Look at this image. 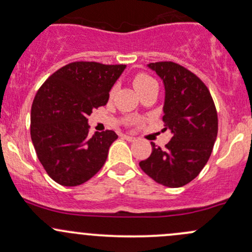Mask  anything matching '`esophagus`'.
Returning <instances> with one entry per match:
<instances>
[{"label": "esophagus", "mask_w": 252, "mask_h": 252, "mask_svg": "<svg viewBox=\"0 0 252 252\" xmlns=\"http://www.w3.org/2000/svg\"><path fill=\"white\" fill-rule=\"evenodd\" d=\"M123 138L128 141H135L136 140V138H134V136H130V135H123Z\"/></svg>", "instance_id": "esophagus-1"}]
</instances>
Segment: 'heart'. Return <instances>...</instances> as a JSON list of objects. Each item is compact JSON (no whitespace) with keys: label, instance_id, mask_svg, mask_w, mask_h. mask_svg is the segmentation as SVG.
Returning a JSON list of instances; mask_svg holds the SVG:
<instances>
[{"label":"heart","instance_id":"b5f03b06","mask_svg":"<svg viewBox=\"0 0 252 252\" xmlns=\"http://www.w3.org/2000/svg\"><path fill=\"white\" fill-rule=\"evenodd\" d=\"M155 84H157L156 80L146 74H138L135 78H134V86H135L138 93H140V91L144 90V89L149 88V86L155 85Z\"/></svg>","mask_w":252,"mask_h":252}]
</instances>
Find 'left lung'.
Listing matches in <instances>:
<instances>
[{
    "label": "left lung",
    "mask_w": 252,
    "mask_h": 252,
    "mask_svg": "<svg viewBox=\"0 0 252 252\" xmlns=\"http://www.w3.org/2000/svg\"><path fill=\"white\" fill-rule=\"evenodd\" d=\"M147 67L163 83L164 130H171L172 139L164 149L151 142V155L139 166L158 184L184 187L210 158L217 138V111L208 89L194 73L173 62Z\"/></svg>",
    "instance_id": "1"
}]
</instances>
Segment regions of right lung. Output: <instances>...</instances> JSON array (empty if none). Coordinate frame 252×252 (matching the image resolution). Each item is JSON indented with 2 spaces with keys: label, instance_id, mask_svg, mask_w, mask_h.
Returning <instances> with one entry per match:
<instances>
[{
  "label": "right lung",
  "instance_id": "obj_1",
  "mask_svg": "<svg viewBox=\"0 0 252 252\" xmlns=\"http://www.w3.org/2000/svg\"><path fill=\"white\" fill-rule=\"evenodd\" d=\"M126 64L74 62L53 73L32 106V145L47 174L63 187L88 182L105 164L112 142L106 130L89 136L88 116L105 106Z\"/></svg>",
  "mask_w": 252,
  "mask_h": 252
}]
</instances>
